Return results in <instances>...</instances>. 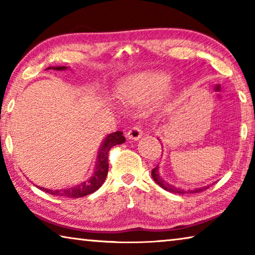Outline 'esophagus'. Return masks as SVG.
Masks as SVG:
<instances>
[{
    "instance_id": "1",
    "label": "esophagus",
    "mask_w": 255,
    "mask_h": 255,
    "mask_svg": "<svg viewBox=\"0 0 255 255\" xmlns=\"http://www.w3.org/2000/svg\"><path fill=\"white\" fill-rule=\"evenodd\" d=\"M141 135H143V130H141V128L139 126H135L128 131L127 137L128 139L130 140H138L141 137Z\"/></svg>"
}]
</instances>
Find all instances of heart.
Wrapping results in <instances>:
<instances>
[{"instance_id":"b5f03b06","label":"heart","mask_w":255,"mask_h":255,"mask_svg":"<svg viewBox=\"0 0 255 255\" xmlns=\"http://www.w3.org/2000/svg\"><path fill=\"white\" fill-rule=\"evenodd\" d=\"M167 83L169 76L162 72H143L125 82L120 94L131 105H143L157 96Z\"/></svg>"}]
</instances>
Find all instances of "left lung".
Segmentation results:
<instances>
[{
  "mask_svg": "<svg viewBox=\"0 0 255 255\" xmlns=\"http://www.w3.org/2000/svg\"><path fill=\"white\" fill-rule=\"evenodd\" d=\"M152 176L155 182H156L159 187L163 188L164 190H166V191L169 192H173V193H196V192H200V191H204V190L208 189L209 185H206V187H200V188H195V189H182L180 187H175L173 184H170L167 183L166 181H164L162 179V176L159 175V172H158V165L156 167H154L152 170Z\"/></svg>",
  "mask_w": 255,
  "mask_h": 255,
  "instance_id": "1",
  "label": "left lung"
}]
</instances>
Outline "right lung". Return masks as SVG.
Instances as JSON below:
<instances>
[{"label":"right lung","mask_w":255,"mask_h":255,"mask_svg":"<svg viewBox=\"0 0 255 255\" xmlns=\"http://www.w3.org/2000/svg\"><path fill=\"white\" fill-rule=\"evenodd\" d=\"M68 67L66 66H51L47 70H55V71H65ZM126 141V138L124 137L123 131H116L109 133L106 136L105 139L100 145L99 148L96 167H94L93 173L91 178L83 181L80 184H76L74 187L66 188V189H57V190H50L42 187H38L42 191H45L49 195L58 196V197H65V198H81L88 195H91L94 191L101 187L105 182L108 174V169H109V163H108V153L111 147L115 145L124 144Z\"/></svg>","instance_id":"add662e5"}]
</instances>
